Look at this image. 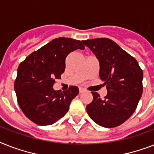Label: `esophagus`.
Returning <instances> with one entry per match:
<instances>
[{"label": "esophagus", "instance_id": "1", "mask_svg": "<svg viewBox=\"0 0 154 154\" xmlns=\"http://www.w3.org/2000/svg\"><path fill=\"white\" fill-rule=\"evenodd\" d=\"M85 92V89L83 88H79V92L80 93H82V92Z\"/></svg>", "mask_w": 154, "mask_h": 154}]
</instances>
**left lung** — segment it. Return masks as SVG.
<instances>
[{
	"mask_svg": "<svg viewBox=\"0 0 154 154\" xmlns=\"http://www.w3.org/2000/svg\"><path fill=\"white\" fill-rule=\"evenodd\" d=\"M100 63V78L107 94L102 100L92 92L93 100L86 107L92 120L112 128L127 120L135 111L142 94L143 73L134 57L107 38L83 41Z\"/></svg>",
	"mask_w": 154,
	"mask_h": 154,
	"instance_id": "left-lung-1",
	"label": "left lung"
}]
</instances>
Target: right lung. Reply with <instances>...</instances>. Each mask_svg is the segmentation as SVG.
Instances as JSON below:
<instances>
[{"label":"right lung","mask_w":154,"mask_h":154,"mask_svg":"<svg viewBox=\"0 0 154 154\" xmlns=\"http://www.w3.org/2000/svg\"><path fill=\"white\" fill-rule=\"evenodd\" d=\"M77 49H85L81 41L60 37L31 54L19 66L14 85L17 101L23 114L36 124L57 122L79 93L77 86L62 92L53 88L64 73L67 55Z\"/></svg>","instance_id":"1"}]
</instances>
